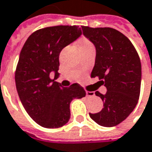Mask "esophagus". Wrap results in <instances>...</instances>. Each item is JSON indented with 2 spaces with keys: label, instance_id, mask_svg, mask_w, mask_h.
I'll use <instances>...</instances> for the list:
<instances>
[{
  "label": "esophagus",
  "instance_id": "34e87169",
  "mask_svg": "<svg viewBox=\"0 0 152 152\" xmlns=\"http://www.w3.org/2000/svg\"><path fill=\"white\" fill-rule=\"evenodd\" d=\"M86 96L89 97H92L95 96V93L93 91H86Z\"/></svg>",
  "mask_w": 152,
  "mask_h": 152
}]
</instances>
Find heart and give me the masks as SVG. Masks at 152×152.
<instances>
[{"instance_id":"obj_1","label":"heart","mask_w":152,"mask_h":152,"mask_svg":"<svg viewBox=\"0 0 152 152\" xmlns=\"http://www.w3.org/2000/svg\"><path fill=\"white\" fill-rule=\"evenodd\" d=\"M79 47L80 50H86V49H89V48H94L92 43H91L89 39H82L79 41Z\"/></svg>"}]
</instances>
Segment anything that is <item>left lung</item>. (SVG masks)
Instances as JSON below:
<instances>
[{
  "label": "left lung",
  "mask_w": 152,
  "mask_h": 152,
  "mask_svg": "<svg viewBox=\"0 0 152 152\" xmlns=\"http://www.w3.org/2000/svg\"><path fill=\"white\" fill-rule=\"evenodd\" d=\"M83 34L96 47L91 78L99 77L106 94L96 91L103 108L90 117L99 125L113 127L125 120L137 105L141 84V63L131 41L112 28L82 26Z\"/></svg>",
  "instance_id": "left-lung-1"
}]
</instances>
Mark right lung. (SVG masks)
<instances>
[{
    "mask_svg": "<svg viewBox=\"0 0 152 152\" xmlns=\"http://www.w3.org/2000/svg\"><path fill=\"white\" fill-rule=\"evenodd\" d=\"M82 34L78 26H53L39 29L28 38L21 50L15 73L18 96L35 123L48 129L65 125L70 118V103L85 97L79 84L62 87L56 79L60 76L59 54ZM54 73V79H50Z\"/></svg>",
    "mask_w": 152,
    "mask_h": 152,
    "instance_id": "add662e5",
    "label": "right lung"
}]
</instances>
